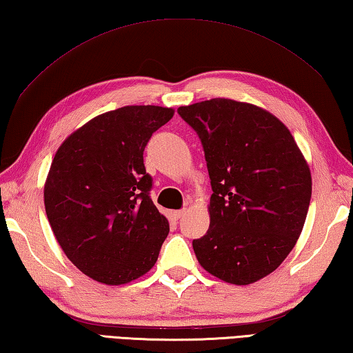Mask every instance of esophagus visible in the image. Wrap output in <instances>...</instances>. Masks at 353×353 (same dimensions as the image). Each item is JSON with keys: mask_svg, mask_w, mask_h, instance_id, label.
I'll use <instances>...</instances> for the list:
<instances>
[{"mask_svg": "<svg viewBox=\"0 0 353 353\" xmlns=\"http://www.w3.org/2000/svg\"><path fill=\"white\" fill-rule=\"evenodd\" d=\"M184 215V210H174V212H170V216H172V219H179Z\"/></svg>", "mask_w": 353, "mask_h": 353, "instance_id": "34e87169", "label": "esophagus"}]
</instances>
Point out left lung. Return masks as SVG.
<instances>
[{
    "label": "left lung",
    "instance_id": "1",
    "mask_svg": "<svg viewBox=\"0 0 353 353\" xmlns=\"http://www.w3.org/2000/svg\"><path fill=\"white\" fill-rule=\"evenodd\" d=\"M178 114L201 139L214 190L209 229L192 241L198 263L230 284L261 280L301 235L312 196L307 161L290 130L258 105L214 98Z\"/></svg>",
    "mask_w": 353,
    "mask_h": 353
}]
</instances>
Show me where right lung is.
<instances>
[{"instance_id":"obj_1","label":"right lung","mask_w":353,"mask_h":353,"mask_svg":"<svg viewBox=\"0 0 353 353\" xmlns=\"http://www.w3.org/2000/svg\"><path fill=\"white\" fill-rule=\"evenodd\" d=\"M175 110L124 105L92 118L59 145L44 184L58 244L84 275L128 284L154 268L169 234L149 196L143 152Z\"/></svg>"}]
</instances>
